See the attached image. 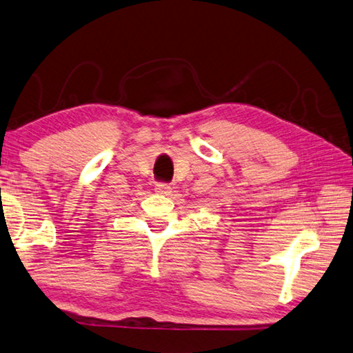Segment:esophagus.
I'll list each match as a JSON object with an SVG mask.
<instances>
[{"label": "esophagus", "instance_id": "obj_1", "mask_svg": "<svg viewBox=\"0 0 353 353\" xmlns=\"http://www.w3.org/2000/svg\"><path fill=\"white\" fill-rule=\"evenodd\" d=\"M154 189H156V192L163 194V195H169L172 192V188L167 183H158Z\"/></svg>", "mask_w": 353, "mask_h": 353}]
</instances>
